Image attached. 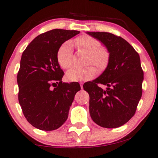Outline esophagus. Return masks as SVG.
Listing matches in <instances>:
<instances>
[{
	"instance_id": "obj_1",
	"label": "esophagus",
	"mask_w": 158,
	"mask_h": 158,
	"mask_svg": "<svg viewBox=\"0 0 158 158\" xmlns=\"http://www.w3.org/2000/svg\"><path fill=\"white\" fill-rule=\"evenodd\" d=\"M80 85H81V89H83V82H80Z\"/></svg>"
}]
</instances>
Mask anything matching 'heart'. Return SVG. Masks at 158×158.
<instances>
[{
    "label": "heart",
    "instance_id": "1",
    "mask_svg": "<svg viewBox=\"0 0 158 158\" xmlns=\"http://www.w3.org/2000/svg\"><path fill=\"white\" fill-rule=\"evenodd\" d=\"M78 48L88 52L87 64H94L99 70L106 68L109 62L110 55L105 47H101L98 40L88 35H83L75 41ZM57 60L63 69H68L73 65V45L70 42L62 44L58 49ZM96 69L93 65L85 68H73L66 73V77L70 81H85L95 76Z\"/></svg>",
    "mask_w": 158,
    "mask_h": 158
}]
</instances>
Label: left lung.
<instances>
[{
	"instance_id": "left-lung-1",
	"label": "left lung",
	"mask_w": 158,
	"mask_h": 158,
	"mask_svg": "<svg viewBox=\"0 0 158 158\" xmlns=\"http://www.w3.org/2000/svg\"><path fill=\"white\" fill-rule=\"evenodd\" d=\"M109 51L107 68L96 80L83 85L90 96L93 121L105 128H117L135 115L142 94L144 73L139 55L126 40L109 32H87ZM98 84L107 86L103 90Z\"/></svg>"
}]
</instances>
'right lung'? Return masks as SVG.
I'll list each match as a JSON object with an SVG mask.
<instances>
[{
  "instance_id": "1",
  "label": "right lung",
  "mask_w": 158,
  "mask_h": 158,
  "mask_svg": "<svg viewBox=\"0 0 158 158\" xmlns=\"http://www.w3.org/2000/svg\"><path fill=\"white\" fill-rule=\"evenodd\" d=\"M80 31L52 29L36 36L21 56L17 75L19 102L25 118L40 130L52 131L65 122L75 94L76 82L62 83L57 60L60 46Z\"/></svg>"
}]
</instances>
